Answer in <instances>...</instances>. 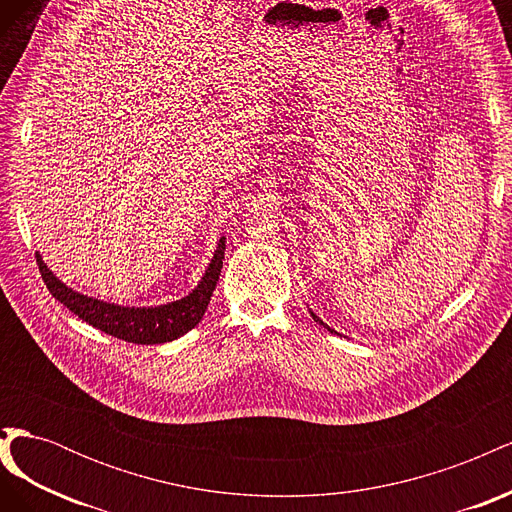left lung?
<instances>
[{
	"label": "left lung",
	"instance_id": "1",
	"mask_svg": "<svg viewBox=\"0 0 512 512\" xmlns=\"http://www.w3.org/2000/svg\"><path fill=\"white\" fill-rule=\"evenodd\" d=\"M312 316H314V320H316V322H320V324H322V327H324V329H329V331H331V333H335V331H333V329H331V327H327V324H324V322H322V320H320V318H318V316H316V314H312Z\"/></svg>",
	"mask_w": 512,
	"mask_h": 512
}]
</instances>
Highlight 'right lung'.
Wrapping results in <instances>:
<instances>
[{
    "label": "right lung",
    "mask_w": 512,
    "mask_h": 512,
    "mask_svg": "<svg viewBox=\"0 0 512 512\" xmlns=\"http://www.w3.org/2000/svg\"><path fill=\"white\" fill-rule=\"evenodd\" d=\"M224 250L226 239L222 237L200 284L188 294V297L160 307H121L115 303H104L98 299L85 297V294L74 292L66 284H61L57 277L46 269L40 254H36V262L46 288H49L53 297L59 303H64L70 312L89 322L91 327L104 331L106 335H113L130 344L151 346L173 342V339L192 331L200 322V318L205 316L215 284L220 280Z\"/></svg>",
    "instance_id": "1"
}]
</instances>
